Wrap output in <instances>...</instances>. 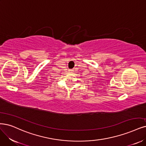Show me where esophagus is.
<instances>
[{
  "label": "esophagus",
  "mask_w": 146,
  "mask_h": 146,
  "mask_svg": "<svg viewBox=\"0 0 146 146\" xmlns=\"http://www.w3.org/2000/svg\"><path fill=\"white\" fill-rule=\"evenodd\" d=\"M73 70H72V69H70L69 70V72H73Z\"/></svg>",
  "instance_id": "1"
}]
</instances>
